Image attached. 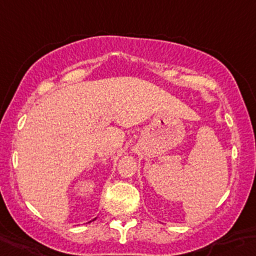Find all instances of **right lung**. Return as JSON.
I'll return each mask as SVG.
<instances>
[{"label":"right lung","instance_id":"right-lung-1","mask_svg":"<svg viewBox=\"0 0 256 256\" xmlns=\"http://www.w3.org/2000/svg\"><path fill=\"white\" fill-rule=\"evenodd\" d=\"M94 220H96V218H94Z\"/></svg>","mask_w":256,"mask_h":256}]
</instances>
